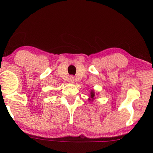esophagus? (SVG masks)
I'll list each match as a JSON object with an SVG mask.
<instances>
[{"label": "esophagus", "mask_w": 153, "mask_h": 153, "mask_svg": "<svg viewBox=\"0 0 153 153\" xmlns=\"http://www.w3.org/2000/svg\"><path fill=\"white\" fill-rule=\"evenodd\" d=\"M69 83H71V84H74V82H75L74 77V76H70V77H69Z\"/></svg>", "instance_id": "obj_1"}]
</instances>
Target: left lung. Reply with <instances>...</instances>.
Wrapping results in <instances>:
<instances>
[{
  "label": "left lung",
  "instance_id": "obj_1",
  "mask_svg": "<svg viewBox=\"0 0 153 153\" xmlns=\"http://www.w3.org/2000/svg\"><path fill=\"white\" fill-rule=\"evenodd\" d=\"M98 95V94H97ZM95 92L94 91V90H92L91 92H90V97L88 98V100H90V101H93L95 99Z\"/></svg>",
  "mask_w": 153,
  "mask_h": 153
}]
</instances>
